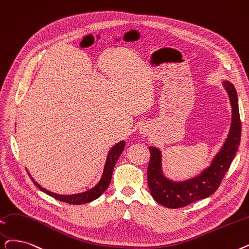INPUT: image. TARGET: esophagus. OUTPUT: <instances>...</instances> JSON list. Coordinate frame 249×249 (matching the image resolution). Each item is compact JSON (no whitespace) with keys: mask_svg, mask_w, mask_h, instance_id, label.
Instances as JSON below:
<instances>
[{"mask_svg":"<svg viewBox=\"0 0 249 249\" xmlns=\"http://www.w3.org/2000/svg\"><path fill=\"white\" fill-rule=\"evenodd\" d=\"M147 129H142V134H143V135H146L147 134Z\"/></svg>","mask_w":249,"mask_h":249,"instance_id":"1","label":"esophagus"}]
</instances>
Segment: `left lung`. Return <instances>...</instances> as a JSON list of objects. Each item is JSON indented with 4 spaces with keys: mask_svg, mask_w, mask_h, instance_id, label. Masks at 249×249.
Instances as JSON below:
<instances>
[{
    "mask_svg": "<svg viewBox=\"0 0 249 249\" xmlns=\"http://www.w3.org/2000/svg\"><path fill=\"white\" fill-rule=\"evenodd\" d=\"M224 89L229 95L232 107V121L228 137L219 153L213 159L211 166L199 175L185 181H172L164 176L161 171V154L155 146H149L150 160L147 167V183L151 196L166 208L178 209L207 198L218 189L229 170L238 150L241 138V121L238 109V99L234 85L223 81Z\"/></svg>",
    "mask_w": 249,
    "mask_h": 249,
    "instance_id": "obj_1",
    "label": "left lung"
}]
</instances>
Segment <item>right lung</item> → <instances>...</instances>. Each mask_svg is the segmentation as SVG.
Segmentation results:
<instances>
[{
    "label": "right lung",
    "instance_id": "right-lung-1",
    "mask_svg": "<svg viewBox=\"0 0 249 249\" xmlns=\"http://www.w3.org/2000/svg\"><path fill=\"white\" fill-rule=\"evenodd\" d=\"M124 147H125V142L124 140H122V142H118L111 148L109 154H107L106 164L104 167L103 176H102L100 182L93 188H91L88 191H84V192L77 193V194H70V196H61V194L51 192V191L45 189L44 187H41L32 177H31V180L35 183L36 186L38 189H40L41 191H44L45 193L49 194L50 196L56 198L60 201H64V202H67L70 204H82V203L90 202L96 198H99L102 194L107 190V188L109 187L111 179H112V173H113L114 167L117 163L119 157L121 156L122 151L124 150Z\"/></svg>",
    "mask_w": 249,
    "mask_h": 249
}]
</instances>
